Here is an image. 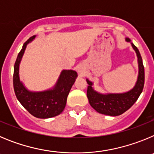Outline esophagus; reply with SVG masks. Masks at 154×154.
Returning a JSON list of instances; mask_svg holds the SVG:
<instances>
[{
	"instance_id": "34e87169",
	"label": "esophagus",
	"mask_w": 154,
	"mask_h": 154,
	"mask_svg": "<svg viewBox=\"0 0 154 154\" xmlns=\"http://www.w3.org/2000/svg\"><path fill=\"white\" fill-rule=\"evenodd\" d=\"M79 72L81 73V74H82V70H79Z\"/></svg>"
}]
</instances>
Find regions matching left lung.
Instances as JSON below:
<instances>
[{
	"label": "left lung",
	"mask_w": 154,
	"mask_h": 154,
	"mask_svg": "<svg viewBox=\"0 0 154 154\" xmlns=\"http://www.w3.org/2000/svg\"><path fill=\"white\" fill-rule=\"evenodd\" d=\"M126 40L127 42H130L129 38H126ZM131 44L137 52L139 63L138 79L136 85L132 90L126 93L103 95L94 91L92 87V82L88 79L86 80L87 83L89 84L87 89V97L89 99V104L99 113L112 116L123 114L136 103L143 89L145 75L142 57L137 46L134 45L133 43Z\"/></svg>",
	"instance_id": "8db88e82"
}]
</instances>
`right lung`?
Wrapping results in <instances>:
<instances>
[{
	"instance_id": "add662e5",
	"label": "right lung",
	"mask_w": 154,
	"mask_h": 154,
	"mask_svg": "<svg viewBox=\"0 0 154 154\" xmlns=\"http://www.w3.org/2000/svg\"><path fill=\"white\" fill-rule=\"evenodd\" d=\"M35 38V35L31 37L23 45L22 48L17 55L14 67V89L18 101L29 113L37 118L47 119L56 116L63 111L68 95L78 75L75 71L63 70L52 90L41 92H32L27 90L19 79V64L27 44Z\"/></svg>"
}]
</instances>
